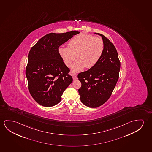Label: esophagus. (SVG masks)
<instances>
[{
  "instance_id": "obj_1",
  "label": "esophagus",
  "mask_w": 152,
  "mask_h": 152,
  "mask_svg": "<svg viewBox=\"0 0 152 152\" xmlns=\"http://www.w3.org/2000/svg\"><path fill=\"white\" fill-rule=\"evenodd\" d=\"M72 78H73V80H77L78 78H77V76L75 74H72Z\"/></svg>"
}]
</instances>
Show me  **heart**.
Here are the masks:
<instances>
[{
  "instance_id": "obj_1",
  "label": "heart",
  "mask_w": 152,
  "mask_h": 152,
  "mask_svg": "<svg viewBox=\"0 0 152 152\" xmlns=\"http://www.w3.org/2000/svg\"><path fill=\"white\" fill-rule=\"evenodd\" d=\"M68 47H61L59 53L68 67L76 57L77 61L72 65V70L79 72L84 68L94 67L98 63L104 50L102 38L87 34L76 35L70 40Z\"/></svg>"
}]
</instances>
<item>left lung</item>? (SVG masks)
<instances>
[{
  "label": "left lung",
  "instance_id": "8db88e82",
  "mask_svg": "<svg viewBox=\"0 0 152 152\" xmlns=\"http://www.w3.org/2000/svg\"><path fill=\"white\" fill-rule=\"evenodd\" d=\"M102 36L104 50L98 63L93 67L79 73L77 77L82 86L78 89L80 101L89 107H98L112 95L119 78L121 62L117 50L110 40Z\"/></svg>",
  "mask_w": 152,
  "mask_h": 152
}]
</instances>
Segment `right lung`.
<instances>
[{
	"label": "right lung",
	"instance_id": "obj_1",
	"mask_svg": "<svg viewBox=\"0 0 152 152\" xmlns=\"http://www.w3.org/2000/svg\"><path fill=\"white\" fill-rule=\"evenodd\" d=\"M79 33H49L31 48L26 76L31 96L40 105L51 107L58 104L64 91L72 83L70 69L64 63L59 47Z\"/></svg>",
	"mask_w": 152,
	"mask_h": 152
}]
</instances>
